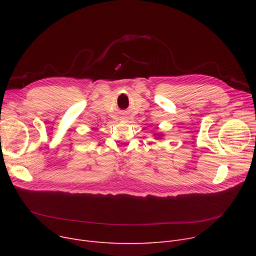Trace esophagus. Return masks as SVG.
Returning <instances> with one entry per match:
<instances>
[{
  "instance_id": "esophagus-1",
  "label": "esophagus",
  "mask_w": 256,
  "mask_h": 256,
  "mask_svg": "<svg viewBox=\"0 0 256 256\" xmlns=\"http://www.w3.org/2000/svg\"><path fill=\"white\" fill-rule=\"evenodd\" d=\"M121 120H126V121L128 119H126V117H121Z\"/></svg>"
}]
</instances>
